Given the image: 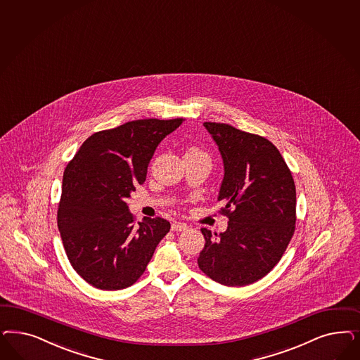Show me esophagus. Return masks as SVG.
Masks as SVG:
<instances>
[{
  "instance_id": "esophagus-1",
  "label": "esophagus",
  "mask_w": 360,
  "mask_h": 360,
  "mask_svg": "<svg viewBox=\"0 0 360 360\" xmlns=\"http://www.w3.org/2000/svg\"><path fill=\"white\" fill-rule=\"evenodd\" d=\"M171 229L174 232H183V231L188 229V226H186V224H181V222H174V224H172Z\"/></svg>"
}]
</instances>
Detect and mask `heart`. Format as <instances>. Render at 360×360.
<instances>
[{"label": "heart", "mask_w": 360, "mask_h": 360, "mask_svg": "<svg viewBox=\"0 0 360 360\" xmlns=\"http://www.w3.org/2000/svg\"><path fill=\"white\" fill-rule=\"evenodd\" d=\"M188 152H198V153H202V152L198 151V148H191Z\"/></svg>", "instance_id": "1"}]
</instances>
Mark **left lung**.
Segmentation results:
<instances>
[{"mask_svg":"<svg viewBox=\"0 0 360 360\" xmlns=\"http://www.w3.org/2000/svg\"><path fill=\"white\" fill-rule=\"evenodd\" d=\"M224 162L219 201L228 229L198 255L201 271L225 286H246L278 264L295 231V184L288 164L269 140L241 129L205 122Z\"/></svg>","mask_w":360,"mask_h":360,"instance_id":"1","label":"left lung"}]
</instances>
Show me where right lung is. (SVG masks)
Returning a JSON list of instances; mask_svg holds the SVG:
<instances>
[{
	"label": "right lung",
	"mask_w": 360,
	"mask_h": 360,
	"mask_svg": "<svg viewBox=\"0 0 360 360\" xmlns=\"http://www.w3.org/2000/svg\"><path fill=\"white\" fill-rule=\"evenodd\" d=\"M140 119L95 132L63 172L58 229L71 266L101 290L134 285L169 232L164 219L135 226L126 200L146 181L159 143L183 123Z\"/></svg>",
	"instance_id": "obj_1"
}]
</instances>
